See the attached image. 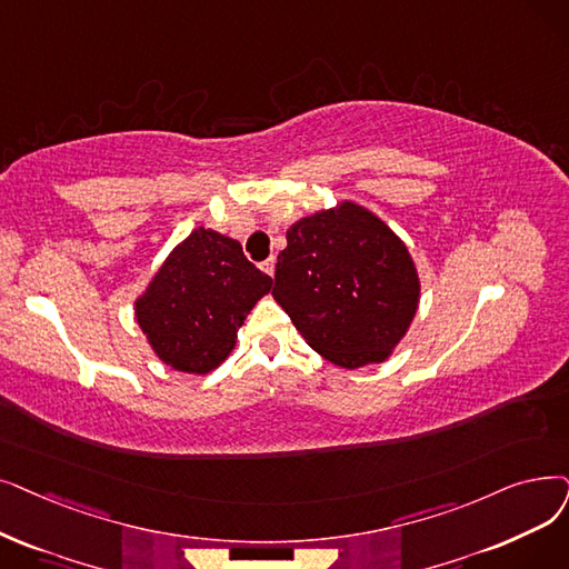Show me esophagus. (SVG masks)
<instances>
[{
	"label": "esophagus",
	"mask_w": 569,
	"mask_h": 569,
	"mask_svg": "<svg viewBox=\"0 0 569 569\" xmlns=\"http://www.w3.org/2000/svg\"><path fill=\"white\" fill-rule=\"evenodd\" d=\"M274 264H277V260H274V258H267L264 262H260V269L264 271V274L274 277Z\"/></svg>",
	"instance_id": "1"
}]
</instances>
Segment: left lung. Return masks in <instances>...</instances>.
Returning <instances> with one entry per match:
<instances>
[{
  "label": "left lung",
  "instance_id": "1",
  "mask_svg": "<svg viewBox=\"0 0 569 569\" xmlns=\"http://www.w3.org/2000/svg\"><path fill=\"white\" fill-rule=\"evenodd\" d=\"M286 239L271 295L311 349L346 369L386 360L421 295L407 246L351 202L298 220Z\"/></svg>",
  "mask_w": 569,
  "mask_h": 569
}]
</instances>
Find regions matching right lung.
<instances>
[{"mask_svg": "<svg viewBox=\"0 0 569 569\" xmlns=\"http://www.w3.org/2000/svg\"><path fill=\"white\" fill-rule=\"evenodd\" d=\"M269 290L271 279L239 241L197 228L137 300V320L162 362L207 375L230 356L246 313Z\"/></svg>", "mask_w": 569, "mask_h": 569, "instance_id": "1", "label": "right lung"}]
</instances>
